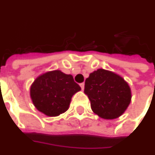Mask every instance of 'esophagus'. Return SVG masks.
I'll return each instance as SVG.
<instances>
[{"label": "esophagus", "mask_w": 155, "mask_h": 155, "mask_svg": "<svg viewBox=\"0 0 155 155\" xmlns=\"http://www.w3.org/2000/svg\"><path fill=\"white\" fill-rule=\"evenodd\" d=\"M80 85L81 87V89L84 90V83H81V84H80Z\"/></svg>", "instance_id": "1"}]
</instances>
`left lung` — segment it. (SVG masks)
<instances>
[{"instance_id":"8db88e82","label":"left lung","mask_w":155,"mask_h":155,"mask_svg":"<svg viewBox=\"0 0 155 155\" xmlns=\"http://www.w3.org/2000/svg\"><path fill=\"white\" fill-rule=\"evenodd\" d=\"M84 93L93 111L105 120L122 115L132 98L128 84L119 75L104 69L97 70L86 79Z\"/></svg>"}]
</instances>
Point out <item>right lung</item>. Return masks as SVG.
Returning <instances> with one entry per match:
<instances>
[{
  "instance_id": "add662e5",
  "label": "right lung",
  "mask_w": 155,
  "mask_h": 155,
  "mask_svg": "<svg viewBox=\"0 0 155 155\" xmlns=\"http://www.w3.org/2000/svg\"><path fill=\"white\" fill-rule=\"evenodd\" d=\"M80 89L72 75L56 70L36 78L31 86L30 95L39 111L54 117L67 111L72 96Z\"/></svg>"
}]
</instances>
